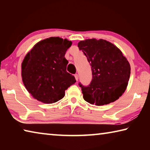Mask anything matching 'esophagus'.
<instances>
[{
    "label": "esophagus",
    "mask_w": 150,
    "mask_h": 150,
    "mask_svg": "<svg viewBox=\"0 0 150 150\" xmlns=\"http://www.w3.org/2000/svg\"><path fill=\"white\" fill-rule=\"evenodd\" d=\"M74 76H75V77L76 81H78V79H79V75H78V74H77V73H76V74L74 75Z\"/></svg>",
    "instance_id": "1"
}]
</instances>
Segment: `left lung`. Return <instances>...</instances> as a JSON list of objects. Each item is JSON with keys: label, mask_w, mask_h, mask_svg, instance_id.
<instances>
[{"label": "left lung", "mask_w": 150, "mask_h": 150, "mask_svg": "<svg viewBox=\"0 0 150 150\" xmlns=\"http://www.w3.org/2000/svg\"><path fill=\"white\" fill-rule=\"evenodd\" d=\"M78 47L87 57L93 75L87 87L79 84L84 100L103 106L118 99L126 89L130 75V63L121 51L103 39L80 41Z\"/></svg>", "instance_id": "1"}]
</instances>
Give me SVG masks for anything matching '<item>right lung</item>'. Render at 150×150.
<instances>
[{
  "label": "right lung",
  "instance_id": "1",
  "mask_svg": "<svg viewBox=\"0 0 150 150\" xmlns=\"http://www.w3.org/2000/svg\"><path fill=\"white\" fill-rule=\"evenodd\" d=\"M72 42L51 37L37 43L22 63V78L29 93L40 102L52 104L64 97L65 91L76 82L66 71L65 54Z\"/></svg>",
  "mask_w": 150,
  "mask_h": 150
}]
</instances>
